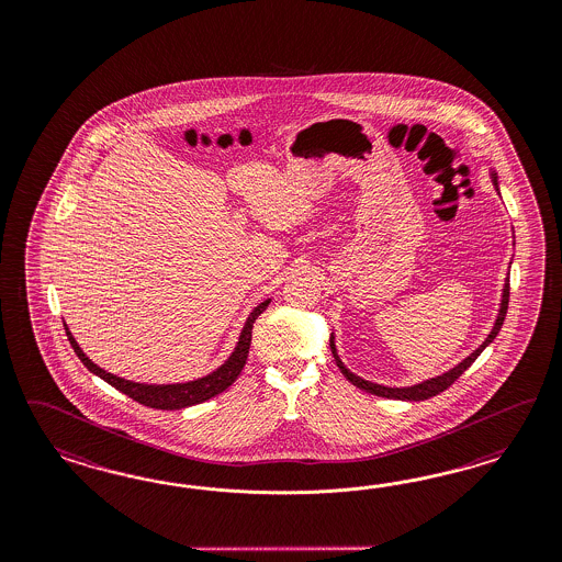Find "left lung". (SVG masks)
I'll return each instance as SVG.
<instances>
[{"label":"left lung","instance_id":"8db88e82","mask_svg":"<svg viewBox=\"0 0 562 562\" xmlns=\"http://www.w3.org/2000/svg\"><path fill=\"white\" fill-rule=\"evenodd\" d=\"M494 186H496V177H494ZM507 306H509V278H507V284H505V290H503V303H501V311H498V317H496V324H494L493 331H491V336L486 338V341L477 348L474 355H470V357L465 358L463 362H460L456 369H451L449 373L441 374V376H435V379H430V381H425V383H418V385H414V387H383V385H376V383H369V381H364V379H360L357 374L350 373L344 364H341L340 358L336 355V346H334V340L329 341V346H331V355L336 358V362H338V367H340L341 374L352 383V385H357L360 390H364V392L373 393V395H379V397H390V400H408V402H420V400H428V397H432V395H439V393L445 392L447 387H451L458 379H460L461 374L465 373L470 367H472V362L480 357V352L491 344V341L496 338V334L501 331V325L505 322V315H507Z\"/></svg>","mask_w":562,"mask_h":562}]
</instances>
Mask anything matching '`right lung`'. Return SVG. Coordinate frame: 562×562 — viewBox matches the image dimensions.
Wrapping results in <instances>:
<instances>
[{
  "label": "right lung",
  "instance_id": "add662e5",
  "mask_svg": "<svg viewBox=\"0 0 562 562\" xmlns=\"http://www.w3.org/2000/svg\"><path fill=\"white\" fill-rule=\"evenodd\" d=\"M268 305H270V301L261 303L249 315L247 324L243 327V334L238 338L235 352L222 364L218 371L207 374L204 379H198V381H191V383H179V385H144V383L125 381V379H121L117 374L106 373V371H102L101 367H97L90 358L86 357L85 352L80 350V346L74 340V336L69 334L68 327H66V334H68V340L71 344V348H74V352L85 362V367L90 373L99 374L102 381H106L115 390L130 395L132 400H136V402L148 406V408L181 409L188 408V406H195V404H202L205 400H210V397L218 395L224 390H228L235 383V379L240 374L245 362H247L249 346H251V334H254V324H256L257 317L266 311Z\"/></svg>",
  "mask_w": 562,
  "mask_h": 562
}]
</instances>
